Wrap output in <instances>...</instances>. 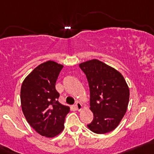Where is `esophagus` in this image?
<instances>
[{"mask_svg":"<svg viewBox=\"0 0 154 154\" xmlns=\"http://www.w3.org/2000/svg\"><path fill=\"white\" fill-rule=\"evenodd\" d=\"M75 107H76V109H77V110H81L82 108V104H81L80 102H77L75 104Z\"/></svg>","mask_w":154,"mask_h":154,"instance_id":"obj_1","label":"esophagus"}]
</instances>
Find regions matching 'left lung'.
<instances>
[{"instance_id":"8db88e82","label":"left lung","mask_w":154,"mask_h":154,"mask_svg":"<svg viewBox=\"0 0 154 154\" xmlns=\"http://www.w3.org/2000/svg\"><path fill=\"white\" fill-rule=\"evenodd\" d=\"M90 88L93 121L88 127L96 134L116 129L127 110L129 89L120 72L96 59L80 64Z\"/></svg>"}]
</instances>
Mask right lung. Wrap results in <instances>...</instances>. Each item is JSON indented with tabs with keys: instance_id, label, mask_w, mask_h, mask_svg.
Returning <instances> with one entry per match:
<instances>
[{
	"instance_id": "1",
	"label": "right lung",
	"mask_w": 154,
	"mask_h": 154,
	"mask_svg": "<svg viewBox=\"0 0 154 154\" xmlns=\"http://www.w3.org/2000/svg\"><path fill=\"white\" fill-rule=\"evenodd\" d=\"M63 67L49 60L33 69L22 84L20 100L23 114L31 127L42 136L53 137L60 134L70 109L58 102L60 94L55 89Z\"/></svg>"
}]
</instances>
